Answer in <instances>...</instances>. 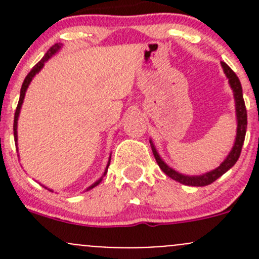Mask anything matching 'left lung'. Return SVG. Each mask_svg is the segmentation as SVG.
<instances>
[{
	"label": "left lung",
	"mask_w": 259,
	"mask_h": 259,
	"mask_svg": "<svg viewBox=\"0 0 259 259\" xmlns=\"http://www.w3.org/2000/svg\"><path fill=\"white\" fill-rule=\"evenodd\" d=\"M221 64H222V67H223L224 74H226L227 79L229 81V85H231L232 90H233L234 101H236V115H237L236 142H234V145L233 148H232L231 153H229L228 156L224 159L223 163H222L218 168H215L211 171H208V173L203 174V176H184V174L178 173V171L171 169L170 166L166 165V164L164 163V160L160 158L158 151H156L153 142L150 140L151 150H153L154 158H155L159 168H160L166 176L170 177L171 179L176 180V182L182 183V184L184 185L204 187V185L211 184V183L215 182L219 177H222L224 173H227V171H228L229 169L237 163L239 155H241L242 146H243V143H244V138H245V132H247V109H245L244 100H243L242 85H241V81L238 79V76L234 74L233 70H232L226 62H221Z\"/></svg>",
	"instance_id": "obj_1"
}]
</instances>
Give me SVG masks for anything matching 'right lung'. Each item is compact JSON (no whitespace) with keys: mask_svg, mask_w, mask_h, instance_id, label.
<instances>
[{"mask_svg":"<svg viewBox=\"0 0 259 259\" xmlns=\"http://www.w3.org/2000/svg\"><path fill=\"white\" fill-rule=\"evenodd\" d=\"M60 49H61V45H60V44H55V45L52 46V48H50L49 51L46 52V54H45V56H44L42 59H41L40 61H38L37 64H36L35 66L32 67V70H31V71L28 72V74H27V76H26V77H25V80H23V83H22V86H21L20 100H18V104H17L16 111H15V120H14V137H15V144H16V145H17V120H18V115H20L21 106H22L23 99H25V94H26V90H27L28 85H30V82H31V81H32L33 76H35V75L37 74V72H40V70L42 69V67H44V65H45V62L48 61V60L50 59V57L52 56V55H55V54H56V52L59 51ZM109 164H110V159H109V163H108V165H106V169H105V171H104V176H103V177H105L106 171H108ZM103 177H101V178L99 179L98 182H95V183H94L93 185H90V187H89L88 189H86V190H90V189H93V188H95L96 185H98L99 183H100L101 180H103Z\"/></svg>","mask_w":259,"mask_h":259,"instance_id":"1","label":"right lung"}]
</instances>
